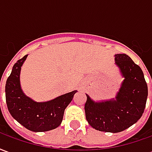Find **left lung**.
Wrapping results in <instances>:
<instances>
[{
	"label": "left lung",
	"mask_w": 152,
	"mask_h": 152,
	"mask_svg": "<svg viewBox=\"0 0 152 152\" xmlns=\"http://www.w3.org/2000/svg\"><path fill=\"white\" fill-rule=\"evenodd\" d=\"M115 64L124 80L114 99L95 102L88 94L86 117L94 129L119 133L135 124L142 115L148 89L141 67L125 53L115 54Z\"/></svg>",
	"instance_id": "left-lung-1"
}]
</instances>
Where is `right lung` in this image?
Listing matches in <instances>:
<instances>
[{
    "label": "right lung",
    "mask_w": 152,
    "mask_h": 152,
    "mask_svg": "<svg viewBox=\"0 0 152 152\" xmlns=\"http://www.w3.org/2000/svg\"><path fill=\"white\" fill-rule=\"evenodd\" d=\"M28 54L15 63L5 84V99L10 115L26 129L45 132L58 127L64 111L77 90L58 96L46 102H36L25 94L20 85L21 66Z\"/></svg>",
    "instance_id": "1"
}]
</instances>
